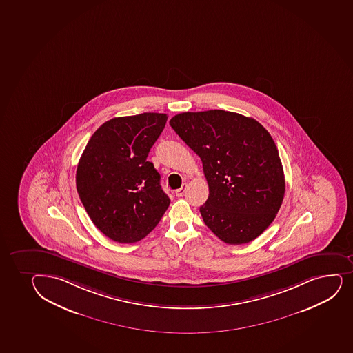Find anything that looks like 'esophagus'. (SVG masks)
Returning <instances> with one entry per match:
<instances>
[{
	"instance_id": "1",
	"label": "esophagus",
	"mask_w": 353,
	"mask_h": 353,
	"mask_svg": "<svg viewBox=\"0 0 353 353\" xmlns=\"http://www.w3.org/2000/svg\"><path fill=\"white\" fill-rule=\"evenodd\" d=\"M186 190V185L185 184H183L182 188L179 190H176V192H174V194H176V197H182L183 194H184V192H185Z\"/></svg>"
}]
</instances>
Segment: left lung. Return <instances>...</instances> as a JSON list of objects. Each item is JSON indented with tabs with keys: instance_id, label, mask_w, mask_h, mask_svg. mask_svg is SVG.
<instances>
[{
	"instance_id": "obj_1",
	"label": "left lung",
	"mask_w": 353,
	"mask_h": 353,
	"mask_svg": "<svg viewBox=\"0 0 353 353\" xmlns=\"http://www.w3.org/2000/svg\"><path fill=\"white\" fill-rule=\"evenodd\" d=\"M176 134L201 159L209 198L205 225L228 245L258 238L276 216L285 197V174L276 145L256 120L212 110L171 119Z\"/></svg>"
}]
</instances>
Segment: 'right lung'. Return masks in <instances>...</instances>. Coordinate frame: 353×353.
<instances>
[{"mask_svg":"<svg viewBox=\"0 0 353 353\" xmlns=\"http://www.w3.org/2000/svg\"><path fill=\"white\" fill-rule=\"evenodd\" d=\"M167 114L120 117L100 125L77 167V191L93 224L110 239L133 243L159 224L170 199L147 161Z\"/></svg>","mask_w":353,"mask_h":353,"instance_id":"obj_1","label":"right lung"}]
</instances>
